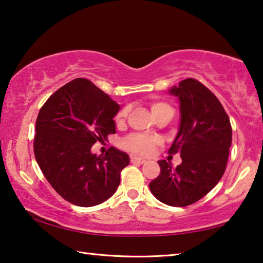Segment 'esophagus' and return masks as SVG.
Listing matches in <instances>:
<instances>
[{
  "label": "esophagus",
  "mask_w": 263,
  "mask_h": 263,
  "mask_svg": "<svg viewBox=\"0 0 263 263\" xmlns=\"http://www.w3.org/2000/svg\"><path fill=\"white\" fill-rule=\"evenodd\" d=\"M130 161H132V163H137V164H144V163L147 162V160H144V158L137 157V156H133L130 158Z\"/></svg>",
  "instance_id": "esophagus-1"
}]
</instances>
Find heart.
Returning a JSON list of instances; mask_svg holds the SVG:
<instances>
[{
    "instance_id": "obj_1",
    "label": "heart",
    "mask_w": 263,
    "mask_h": 263,
    "mask_svg": "<svg viewBox=\"0 0 263 263\" xmlns=\"http://www.w3.org/2000/svg\"><path fill=\"white\" fill-rule=\"evenodd\" d=\"M150 109H152V113L157 118V116L161 115H172L174 114V109L170 105H167L166 102L163 101H154L150 105ZM128 107H124L121 110L119 111L115 116V122L118 126L122 124L124 121H126L127 115H128ZM157 143V139L152 136H147V135H142V134H134L128 136L127 139H124L122 142V147L124 149L129 150V152L136 153V154H148L153 150L155 147V144Z\"/></svg>"
}]
</instances>
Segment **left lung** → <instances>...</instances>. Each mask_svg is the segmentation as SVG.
Returning a JSON list of instances; mask_svg holds the SVG:
<instances>
[{
    "mask_svg": "<svg viewBox=\"0 0 263 263\" xmlns=\"http://www.w3.org/2000/svg\"><path fill=\"white\" fill-rule=\"evenodd\" d=\"M169 94L178 98L179 127L170 154L180 153L176 169L158 161L161 174L149 184L153 195L170 206L191 205L201 199L221 179L232 144L229 116L208 87L192 78L172 86Z\"/></svg>",
    "mask_w": 263,
    "mask_h": 263,
    "instance_id": "left-lung-1",
    "label": "left lung"
}]
</instances>
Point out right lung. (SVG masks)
Returning <instances> with one entry per match:
<instances>
[{
  "label": "right lung",
  "instance_id": "1",
  "mask_svg": "<svg viewBox=\"0 0 263 263\" xmlns=\"http://www.w3.org/2000/svg\"><path fill=\"white\" fill-rule=\"evenodd\" d=\"M121 106L91 80L77 78L47 99L36 121L33 150L43 175L64 199L91 208L114 195L129 156L111 147L92 153L96 142L115 134Z\"/></svg>",
  "mask_w": 263,
  "mask_h": 263
}]
</instances>
